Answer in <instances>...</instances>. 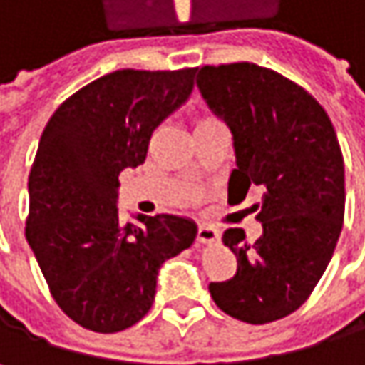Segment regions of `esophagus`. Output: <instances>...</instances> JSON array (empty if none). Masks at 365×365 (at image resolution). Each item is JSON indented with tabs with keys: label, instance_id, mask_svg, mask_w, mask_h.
I'll use <instances>...</instances> for the list:
<instances>
[{
	"label": "esophagus",
	"instance_id": "esophagus-1",
	"mask_svg": "<svg viewBox=\"0 0 365 365\" xmlns=\"http://www.w3.org/2000/svg\"><path fill=\"white\" fill-rule=\"evenodd\" d=\"M217 239H220V230H217L215 226L202 224V226L198 228V243H202V245H213Z\"/></svg>",
	"mask_w": 365,
	"mask_h": 365
}]
</instances>
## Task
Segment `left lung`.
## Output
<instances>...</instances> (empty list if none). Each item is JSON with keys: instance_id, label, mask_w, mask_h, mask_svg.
<instances>
[{"instance_id": "8db88e82", "label": "left lung", "mask_w": 365, "mask_h": 365, "mask_svg": "<svg viewBox=\"0 0 365 365\" xmlns=\"http://www.w3.org/2000/svg\"><path fill=\"white\" fill-rule=\"evenodd\" d=\"M196 86L232 133L237 169L228 194L262 185V237L228 228L230 281L211 283L215 304L262 326L304 304L336 250L344 220V163L326 110L298 84L252 63L198 69ZM255 207V209H257Z\"/></svg>"}]
</instances>
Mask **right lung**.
Here are the masks:
<instances>
[{
    "label": "right lung",
    "mask_w": 365,
    "mask_h": 365,
    "mask_svg": "<svg viewBox=\"0 0 365 365\" xmlns=\"http://www.w3.org/2000/svg\"><path fill=\"white\" fill-rule=\"evenodd\" d=\"M196 69L108 73L52 113L29 173L27 241L67 317L113 334L156 296L160 266L198 232L182 215L118 213V175L148 156L152 133L190 99Z\"/></svg>",
    "instance_id": "1"
}]
</instances>
